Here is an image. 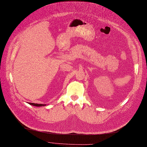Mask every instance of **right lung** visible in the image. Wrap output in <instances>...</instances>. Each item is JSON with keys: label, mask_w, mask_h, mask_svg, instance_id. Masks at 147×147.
<instances>
[{"label": "right lung", "mask_w": 147, "mask_h": 147, "mask_svg": "<svg viewBox=\"0 0 147 147\" xmlns=\"http://www.w3.org/2000/svg\"><path fill=\"white\" fill-rule=\"evenodd\" d=\"M30 105H32L36 107H40V106H44L46 105L45 104H34V103H29Z\"/></svg>", "instance_id": "1"}]
</instances>
